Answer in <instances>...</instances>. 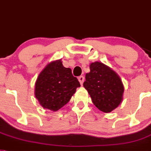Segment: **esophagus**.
Instances as JSON below:
<instances>
[{
	"instance_id": "esophagus-1",
	"label": "esophagus",
	"mask_w": 151,
	"mask_h": 151,
	"mask_svg": "<svg viewBox=\"0 0 151 151\" xmlns=\"http://www.w3.org/2000/svg\"><path fill=\"white\" fill-rule=\"evenodd\" d=\"M78 80H79V82L82 85L83 83V81H84V77H83V76H80L79 78H78Z\"/></svg>"
}]
</instances>
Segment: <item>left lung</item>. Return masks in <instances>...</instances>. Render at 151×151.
Segmentation results:
<instances>
[{"instance_id": "1", "label": "left lung", "mask_w": 151, "mask_h": 151, "mask_svg": "<svg viewBox=\"0 0 151 151\" xmlns=\"http://www.w3.org/2000/svg\"><path fill=\"white\" fill-rule=\"evenodd\" d=\"M83 87L90 94L93 104L104 113H110L123 101L124 87L120 76L101 62L90 64Z\"/></svg>"}]
</instances>
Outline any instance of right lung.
<instances>
[{
	"label": "right lung",
	"instance_id": "add662e5",
	"mask_svg": "<svg viewBox=\"0 0 151 151\" xmlns=\"http://www.w3.org/2000/svg\"><path fill=\"white\" fill-rule=\"evenodd\" d=\"M81 84L71 69L64 68L60 59L50 62L39 73L35 95L44 109L58 111L69 102Z\"/></svg>",
	"mask_w": 151,
	"mask_h": 151
}]
</instances>
